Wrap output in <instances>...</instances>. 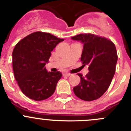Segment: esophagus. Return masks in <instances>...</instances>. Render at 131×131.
Instances as JSON below:
<instances>
[{
  "instance_id": "34e87169",
  "label": "esophagus",
  "mask_w": 131,
  "mask_h": 131,
  "mask_svg": "<svg viewBox=\"0 0 131 131\" xmlns=\"http://www.w3.org/2000/svg\"><path fill=\"white\" fill-rule=\"evenodd\" d=\"M63 75L66 76V77H70L71 75V74L70 73H63Z\"/></svg>"
}]
</instances>
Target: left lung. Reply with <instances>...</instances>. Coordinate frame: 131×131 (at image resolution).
I'll return each instance as SVG.
<instances>
[{
	"label": "left lung",
	"instance_id": "left-lung-1",
	"mask_svg": "<svg viewBox=\"0 0 131 131\" xmlns=\"http://www.w3.org/2000/svg\"><path fill=\"white\" fill-rule=\"evenodd\" d=\"M71 38L83 44L81 60L90 71L86 77L78 73L81 82L73 88V92L83 101L97 99L107 91L115 75L118 60L115 44L91 34H81Z\"/></svg>",
	"mask_w": 131,
	"mask_h": 131
}]
</instances>
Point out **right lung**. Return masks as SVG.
Here are the masks:
<instances>
[{
  "label": "right lung",
  "mask_w": 131,
  "mask_h": 131,
  "mask_svg": "<svg viewBox=\"0 0 131 131\" xmlns=\"http://www.w3.org/2000/svg\"><path fill=\"white\" fill-rule=\"evenodd\" d=\"M64 39L47 32H35L20 40L12 54L13 68L23 93L34 101H43L54 93L61 78L59 72H48L51 52Z\"/></svg>",
  "instance_id": "1"
}]
</instances>
